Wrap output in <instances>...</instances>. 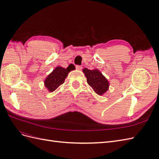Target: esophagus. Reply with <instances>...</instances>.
Instances as JSON below:
<instances>
[{
  "label": "esophagus",
  "instance_id": "obj_1",
  "mask_svg": "<svg viewBox=\"0 0 159 159\" xmlns=\"http://www.w3.org/2000/svg\"><path fill=\"white\" fill-rule=\"evenodd\" d=\"M75 68H76V70H81V69H82V67H81V66H79V65H77L75 66Z\"/></svg>",
  "mask_w": 159,
  "mask_h": 159
}]
</instances>
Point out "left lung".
Masks as SVG:
<instances>
[{
	"label": "left lung",
	"instance_id": "left-lung-1",
	"mask_svg": "<svg viewBox=\"0 0 159 159\" xmlns=\"http://www.w3.org/2000/svg\"><path fill=\"white\" fill-rule=\"evenodd\" d=\"M83 71L87 78L88 84L96 93L102 95L108 90V81L99 70H90L84 68Z\"/></svg>",
	"mask_w": 159,
	"mask_h": 159
}]
</instances>
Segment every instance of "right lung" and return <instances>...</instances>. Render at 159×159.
Instances as JSON below:
<instances>
[{
  "label": "right lung",
  "mask_w": 159,
  "mask_h": 159,
  "mask_svg": "<svg viewBox=\"0 0 159 159\" xmlns=\"http://www.w3.org/2000/svg\"><path fill=\"white\" fill-rule=\"evenodd\" d=\"M70 71V70L68 68L66 69L62 67H57L46 78L44 81L46 88L50 92L55 91L60 85L64 83L65 79Z\"/></svg>",
  "instance_id": "add662e5"
}]
</instances>
